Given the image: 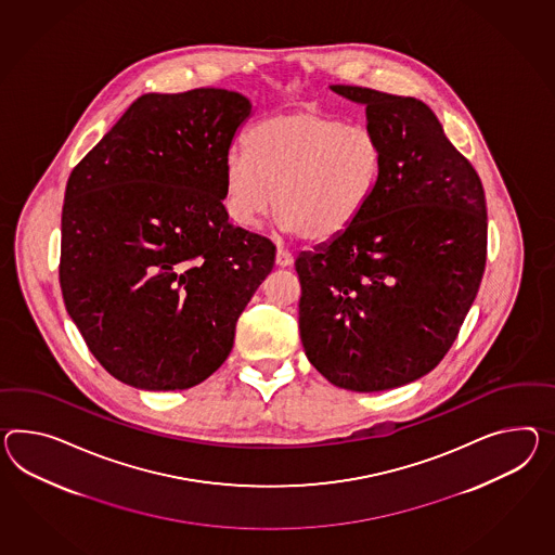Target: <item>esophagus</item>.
<instances>
[{
	"label": "esophagus",
	"instance_id": "esophagus-1",
	"mask_svg": "<svg viewBox=\"0 0 555 555\" xmlns=\"http://www.w3.org/2000/svg\"><path fill=\"white\" fill-rule=\"evenodd\" d=\"M293 255L288 253V250H284V248H279L276 250V267H281V269H286V267H291L293 264Z\"/></svg>",
	"mask_w": 555,
	"mask_h": 555
}]
</instances>
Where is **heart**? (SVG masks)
Segmentation results:
<instances>
[{"label": "heart", "mask_w": 555, "mask_h": 555, "mask_svg": "<svg viewBox=\"0 0 555 555\" xmlns=\"http://www.w3.org/2000/svg\"><path fill=\"white\" fill-rule=\"evenodd\" d=\"M380 164V142L365 124L317 108L279 112L255 126L246 154L227 158L224 206L234 224L250 229L276 204L284 229L331 243L365 212Z\"/></svg>", "instance_id": "b5f03b06"}]
</instances>
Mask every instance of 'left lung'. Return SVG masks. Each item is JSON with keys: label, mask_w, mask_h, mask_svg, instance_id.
Instances as JSON below:
<instances>
[{"label": "left lung", "mask_w": 555, "mask_h": 555, "mask_svg": "<svg viewBox=\"0 0 555 555\" xmlns=\"http://www.w3.org/2000/svg\"><path fill=\"white\" fill-rule=\"evenodd\" d=\"M331 88L365 104L383 164L354 227L297 258L298 328L326 380L385 391L427 375L460 335L486 271V194L427 104Z\"/></svg>", "instance_id": "8db88e82"}]
</instances>
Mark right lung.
<instances>
[{"label": "right lung", "mask_w": 555, "mask_h": 555, "mask_svg": "<svg viewBox=\"0 0 555 555\" xmlns=\"http://www.w3.org/2000/svg\"><path fill=\"white\" fill-rule=\"evenodd\" d=\"M220 88L144 94L72 170L60 286L112 377L189 389L227 361L274 244L232 227L224 163L250 114Z\"/></svg>", "instance_id": "obj_1"}]
</instances>
